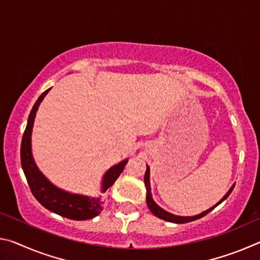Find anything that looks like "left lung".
<instances>
[{
    "label": "left lung",
    "instance_id": "obj_1",
    "mask_svg": "<svg viewBox=\"0 0 260 260\" xmlns=\"http://www.w3.org/2000/svg\"><path fill=\"white\" fill-rule=\"evenodd\" d=\"M144 184H146V188H147V205H148L149 210H150L151 212L159 219L165 220V221L174 222V223H186V222H190V221H193V220H197V219H200L202 217H204V215H206L209 212H211V211H212L214 208H217V206L220 203H222V202L225 201L228 196H230V193L232 192V190L234 189V186H235V184H233L230 190L227 191L226 195L223 196L217 204H214L212 208L208 209L206 211H204V212H202L200 214L191 215V217H181V215H175L173 213L167 212V211H165L164 209H161L160 206L158 205L155 201H153L152 195H151V187H150V169H149L148 165H147L146 174H144Z\"/></svg>",
    "mask_w": 260,
    "mask_h": 260
}]
</instances>
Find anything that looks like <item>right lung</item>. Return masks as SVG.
<instances>
[{
  "mask_svg": "<svg viewBox=\"0 0 260 260\" xmlns=\"http://www.w3.org/2000/svg\"><path fill=\"white\" fill-rule=\"evenodd\" d=\"M47 89L45 93H42L40 98L33 105L32 111H30L27 120V126L24 132L23 140H21L20 147V160L21 167L25 173V177L27 179L28 186L30 191L34 195L42 206H45L51 212L59 214L61 217H65L72 220H88L96 217L101 213L103 206V196L108 189L112 186L114 181L119 177L120 173L124 171V167L127 164L128 159H124L117 165L112 167L104 173L101 184V195L98 196H87L81 193H73L56 187L54 183H51L43 173L39 170L34 161L32 155V131L34 125V119L37 116V111L39 105L48 94Z\"/></svg>",
  "mask_w": 260,
  "mask_h": 260,
  "instance_id": "1",
  "label": "right lung"
}]
</instances>
